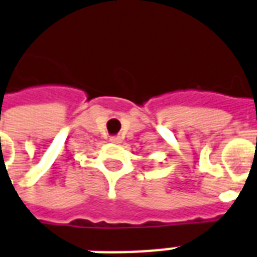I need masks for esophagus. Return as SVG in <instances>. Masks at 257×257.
I'll return each mask as SVG.
<instances>
[{"label": "esophagus", "instance_id": "1", "mask_svg": "<svg viewBox=\"0 0 257 257\" xmlns=\"http://www.w3.org/2000/svg\"><path fill=\"white\" fill-rule=\"evenodd\" d=\"M110 142L113 143V144H120L122 140H121L120 136H113V137H110Z\"/></svg>", "mask_w": 257, "mask_h": 257}]
</instances>
